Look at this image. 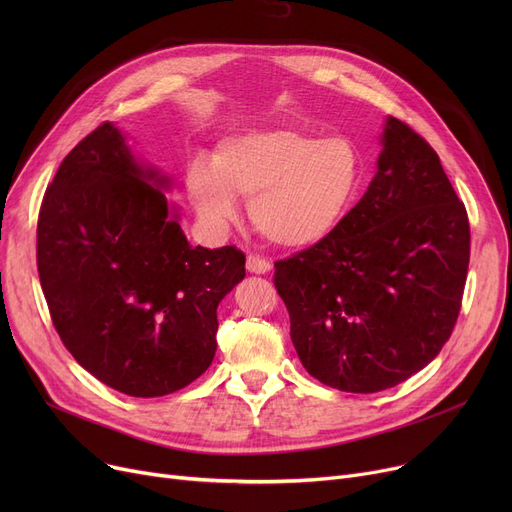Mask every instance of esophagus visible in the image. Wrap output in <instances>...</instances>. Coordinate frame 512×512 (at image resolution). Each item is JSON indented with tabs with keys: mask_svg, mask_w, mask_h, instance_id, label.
Instances as JSON below:
<instances>
[{
	"mask_svg": "<svg viewBox=\"0 0 512 512\" xmlns=\"http://www.w3.org/2000/svg\"><path fill=\"white\" fill-rule=\"evenodd\" d=\"M247 270L253 272V274H267V272L272 270V261L261 257V255L251 253V255L247 257Z\"/></svg>",
	"mask_w": 512,
	"mask_h": 512,
	"instance_id": "1",
	"label": "esophagus"
}]
</instances>
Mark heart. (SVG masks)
Segmentation results:
<instances>
[{
  "mask_svg": "<svg viewBox=\"0 0 512 512\" xmlns=\"http://www.w3.org/2000/svg\"><path fill=\"white\" fill-rule=\"evenodd\" d=\"M363 184V157L348 137L297 128L251 130L220 143L213 161L186 170V193L211 228L238 215L236 197L251 199L253 226L274 245L307 249L326 240L353 209Z\"/></svg>",
  "mask_w": 512,
  "mask_h": 512,
  "instance_id": "b5f03b06",
  "label": "heart"
}]
</instances>
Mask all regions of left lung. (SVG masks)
Instances as JSON below:
<instances>
[{
	"label": "left lung",
	"mask_w": 512,
	"mask_h": 512,
	"mask_svg": "<svg viewBox=\"0 0 512 512\" xmlns=\"http://www.w3.org/2000/svg\"><path fill=\"white\" fill-rule=\"evenodd\" d=\"M363 199L317 245L276 261L290 338L315 380L371 394L432 361L459 317L471 232L438 153L388 118Z\"/></svg>",
	"instance_id": "left-lung-1"
}]
</instances>
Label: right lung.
Returning a JSON list of instances; mask_svg holds the SVG:
<instances>
[{"mask_svg":"<svg viewBox=\"0 0 512 512\" xmlns=\"http://www.w3.org/2000/svg\"><path fill=\"white\" fill-rule=\"evenodd\" d=\"M166 176L134 161L103 122L47 186L37 270L70 355L139 398L176 392L211 365L218 305L245 278V253L203 249L172 218Z\"/></svg>","mask_w":512,"mask_h":512,"instance_id":"1","label":"right lung"}]
</instances>
